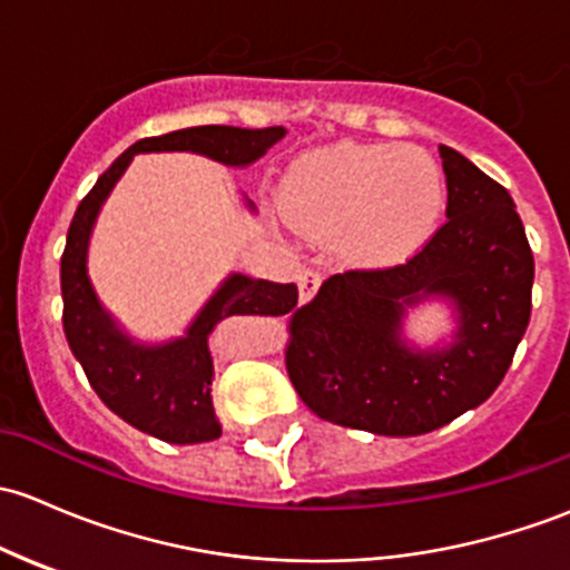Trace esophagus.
Here are the masks:
<instances>
[{"instance_id":"obj_1","label":"esophagus","mask_w":570,"mask_h":570,"mask_svg":"<svg viewBox=\"0 0 570 570\" xmlns=\"http://www.w3.org/2000/svg\"><path fill=\"white\" fill-rule=\"evenodd\" d=\"M296 283H298V298H302V302H313V296L321 287V274L315 272V268H302Z\"/></svg>"}]
</instances>
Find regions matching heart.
<instances>
[{"label":"heart","instance_id":"1","mask_svg":"<svg viewBox=\"0 0 570 570\" xmlns=\"http://www.w3.org/2000/svg\"><path fill=\"white\" fill-rule=\"evenodd\" d=\"M279 205L307 236H343L351 261L390 266L436 233L444 175L414 145H348L302 158L287 173Z\"/></svg>","mask_w":570,"mask_h":570}]
</instances>
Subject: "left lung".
I'll list each match as a JSON object with an SVG mask.
<instances>
[{
    "label": "left lung",
    "mask_w": 570,
    "mask_h": 570,
    "mask_svg": "<svg viewBox=\"0 0 570 570\" xmlns=\"http://www.w3.org/2000/svg\"><path fill=\"white\" fill-rule=\"evenodd\" d=\"M448 222L395 268L328 277L291 318L287 375L321 420L379 436H420L489 401L532 309L535 261L508 189L439 145ZM448 301L450 344L405 340L409 308Z\"/></svg>",
    "instance_id": "8db88e82"
}]
</instances>
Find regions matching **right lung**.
Masks as SVG:
<instances>
[{"mask_svg":"<svg viewBox=\"0 0 570 570\" xmlns=\"http://www.w3.org/2000/svg\"><path fill=\"white\" fill-rule=\"evenodd\" d=\"M283 126L236 128L195 126L161 137L139 139L96 180L79 203L68 227L60 261L62 326L87 381L104 403L128 425L169 444H199L222 436L210 401L214 356L208 337L230 315H285L296 307L298 287L230 274L203 304L184 337L139 343L115 321L98 298L87 274V249L101 205L137 154H199L225 164L249 167L285 137ZM246 208L255 205L246 199Z\"/></svg>","mask_w":570,"mask_h":570,"instance_id":"1","label":"right lung"}]
</instances>
